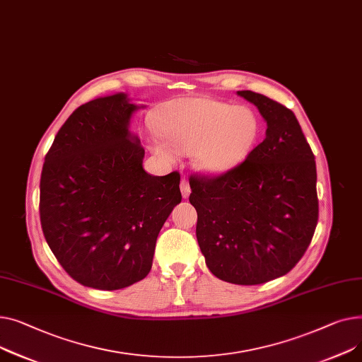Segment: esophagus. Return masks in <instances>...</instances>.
Returning <instances> with one entry per match:
<instances>
[{
  "mask_svg": "<svg viewBox=\"0 0 362 362\" xmlns=\"http://www.w3.org/2000/svg\"><path fill=\"white\" fill-rule=\"evenodd\" d=\"M180 188H181V194L184 199H188L189 193H191V188H189V184L187 180H181V184H180Z\"/></svg>",
  "mask_w": 362,
  "mask_h": 362,
  "instance_id": "34e87169",
  "label": "esophagus"
}]
</instances>
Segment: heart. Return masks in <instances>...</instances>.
Masks as SVG:
<instances>
[{
    "label": "heart",
    "instance_id": "heart-1",
    "mask_svg": "<svg viewBox=\"0 0 362 362\" xmlns=\"http://www.w3.org/2000/svg\"><path fill=\"white\" fill-rule=\"evenodd\" d=\"M165 141L152 151L168 162L193 152V162L206 175H223L241 165L260 137V119L248 106L189 96L168 102L155 115Z\"/></svg>",
    "mask_w": 362,
    "mask_h": 362
}]
</instances>
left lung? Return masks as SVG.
<instances>
[{
  "label": "left lung",
  "instance_id": "8db88e82",
  "mask_svg": "<svg viewBox=\"0 0 362 362\" xmlns=\"http://www.w3.org/2000/svg\"><path fill=\"white\" fill-rule=\"evenodd\" d=\"M266 121V139L218 178L191 177L196 235L216 278L259 285L286 274L308 248L318 219L317 171L295 114L276 100L238 90Z\"/></svg>",
  "mask_w": 362,
  "mask_h": 362
}]
</instances>
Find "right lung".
I'll return each instance as SVG.
<instances>
[{
	"instance_id": "right-lung-1",
	"label": "right lung",
	"mask_w": 362,
	"mask_h": 362,
	"mask_svg": "<svg viewBox=\"0 0 362 362\" xmlns=\"http://www.w3.org/2000/svg\"><path fill=\"white\" fill-rule=\"evenodd\" d=\"M144 105L127 93L96 98L69 117L40 175V225L78 284L115 291L144 279L159 232L181 203L180 174L153 177L130 121Z\"/></svg>"
}]
</instances>
